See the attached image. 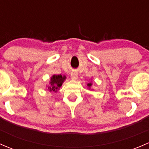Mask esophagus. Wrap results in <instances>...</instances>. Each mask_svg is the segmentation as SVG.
<instances>
[{
	"label": "esophagus",
	"instance_id": "esophagus-1",
	"mask_svg": "<svg viewBox=\"0 0 149 149\" xmlns=\"http://www.w3.org/2000/svg\"><path fill=\"white\" fill-rule=\"evenodd\" d=\"M71 79H73V80H76V79H78L77 72H76V71L72 72V73H71Z\"/></svg>",
	"mask_w": 149,
	"mask_h": 149
}]
</instances>
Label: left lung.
Instances as JSON below:
<instances>
[{"label": "left lung", "mask_w": 149, "mask_h": 149, "mask_svg": "<svg viewBox=\"0 0 149 149\" xmlns=\"http://www.w3.org/2000/svg\"><path fill=\"white\" fill-rule=\"evenodd\" d=\"M87 86H88V88H89L90 89V87L91 86H92V83H88V84H87Z\"/></svg>", "instance_id": "1"}]
</instances>
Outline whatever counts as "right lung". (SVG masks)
<instances>
[{"mask_svg": "<svg viewBox=\"0 0 149 149\" xmlns=\"http://www.w3.org/2000/svg\"><path fill=\"white\" fill-rule=\"evenodd\" d=\"M65 79L66 77L65 76H62L61 74L53 75L51 77L50 82H49L50 86H48V90L49 91H55V92H56L59 89L60 87L62 86V84L64 82V81L65 80Z\"/></svg>", "mask_w": 149, "mask_h": 149, "instance_id": "right-lung-1", "label": "right lung"}]
</instances>
